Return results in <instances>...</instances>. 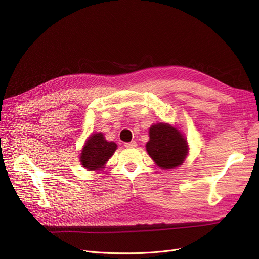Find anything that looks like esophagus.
<instances>
[{"label":"esophagus","mask_w":259,"mask_h":259,"mask_svg":"<svg viewBox=\"0 0 259 259\" xmlns=\"http://www.w3.org/2000/svg\"><path fill=\"white\" fill-rule=\"evenodd\" d=\"M125 147L126 148H135V147H137V142L132 141L130 143H125Z\"/></svg>","instance_id":"34e87169"}]
</instances>
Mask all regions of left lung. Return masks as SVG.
I'll list each match as a JSON object with an SVG mask.
<instances>
[{
	"label": "left lung",
	"instance_id": "left-lung-1",
	"mask_svg": "<svg viewBox=\"0 0 259 259\" xmlns=\"http://www.w3.org/2000/svg\"><path fill=\"white\" fill-rule=\"evenodd\" d=\"M150 140L146 150L155 164L164 170L181 166L188 155V143L181 131L166 122L152 125L149 130Z\"/></svg>",
	"mask_w": 259,
	"mask_h": 259
}]
</instances>
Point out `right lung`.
I'll return each mask as SVG.
<instances>
[{"mask_svg": "<svg viewBox=\"0 0 259 259\" xmlns=\"http://www.w3.org/2000/svg\"><path fill=\"white\" fill-rule=\"evenodd\" d=\"M117 145L107 142L103 133H93L86 141L81 150L79 161L88 171H98L105 168L106 162L115 152Z\"/></svg>", "mask_w": 259, "mask_h": 259, "instance_id": "1", "label": "right lung"}]
</instances>
